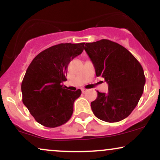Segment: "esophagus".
Segmentation results:
<instances>
[{"label": "esophagus", "instance_id": "34e87169", "mask_svg": "<svg viewBox=\"0 0 160 160\" xmlns=\"http://www.w3.org/2000/svg\"><path fill=\"white\" fill-rule=\"evenodd\" d=\"M86 92V89H82V93H85Z\"/></svg>", "mask_w": 160, "mask_h": 160}]
</instances>
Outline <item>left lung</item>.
<instances>
[{
	"label": "left lung",
	"mask_w": 160,
	"mask_h": 160,
	"mask_svg": "<svg viewBox=\"0 0 160 160\" xmlns=\"http://www.w3.org/2000/svg\"><path fill=\"white\" fill-rule=\"evenodd\" d=\"M84 49L94 65L97 77L108 84V92H98L91 102L95 117L108 122L124 120L136 107L144 92L142 66L125 47L109 40L86 43Z\"/></svg>",
	"instance_id": "obj_1"
}]
</instances>
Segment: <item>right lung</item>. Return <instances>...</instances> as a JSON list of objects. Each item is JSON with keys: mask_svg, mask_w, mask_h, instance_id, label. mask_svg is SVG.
Returning a JSON list of instances; mask_svg holds the SVG:
<instances>
[{"mask_svg": "<svg viewBox=\"0 0 160 160\" xmlns=\"http://www.w3.org/2000/svg\"><path fill=\"white\" fill-rule=\"evenodd\" d=\"M85 43H60L42 51L28 68L22 82V102L35 120L46 127L65 123L74 111V102L81 90L70 91L67 79L71 60L81 54Z\"/></svg>", "mask_w": 160, "mask_h": 160, "instance_id": "right-lung-1", "label": "right lung"}]
</instances>
